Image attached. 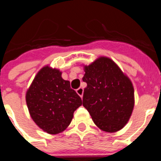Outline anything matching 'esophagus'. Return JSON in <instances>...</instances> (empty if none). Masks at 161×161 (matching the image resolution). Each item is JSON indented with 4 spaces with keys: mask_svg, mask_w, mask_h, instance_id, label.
Segmentation results:
<instances>
[{
    "mask_svg": "<svg viewBox=\"0 0 161 161\" xmlns=\"http://www.w3.org/2000/svg\"><path fill=\"white\" fill-rule=\"evenodd\" d=\"M76 93H77V94L82 98V97H83V93H84L83 88H81V87L78 88V89H76Z\"/></svg>",
    "mask_w": 161,
    "mask_h": 161,
    "instance_id": "34e87169",
    "label": "esophagus"
}]
</instances>
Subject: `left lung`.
Instances as JSON below:
<instances>
[{
    "instance_id": "obj_1",
    "label": "left lung",
    "mask_w": 161,
    "mask_h": 161,
    "mask_svg": "<svg viewBox=\"0 0 161 161\" xmlns=\"http://www.w3.org/2000/svg\"><path fill=\"white\" fill-rule=\"evenodd\" d=\"M83 106L95 124L106 132H115L128 122L134 108V88L118 65L101 57L85 67Z\"/></svg>"
}]
</instances>
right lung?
<instances>
[{"mask_svg":"<svg viewBox=\"0 0 161 161\" xmlns=\"http://www.w3.org/2000/svg\"><path fill=\"white\" fill-rule=\"evenodd\" d=\"M26 104L31 118L49 134L62 132L70 124L74 111L82 105L81 98L70 82L57 69H41L27 90Z\"/></svg>","mask_w":161,"mask_h":161,"instance_id":"add662e5","label":"right lung"}]
</instances>
